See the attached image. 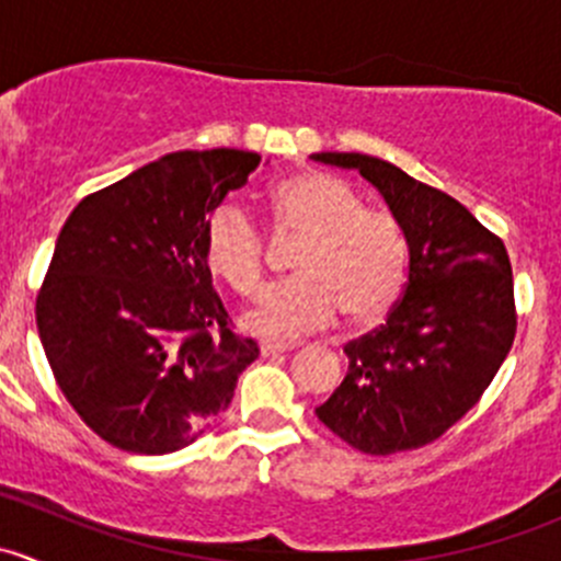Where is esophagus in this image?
<instances>
[{
    "label": "esophagus",
    "instance_id": "esophagus-1",
    "mask_svg": "<svg viewBox=\"0 0 561 561\" xmlns=\"http://www.w3.org/2000/svg\"><path fill=\"white\" fill-rule=\"evenodd\" d=\"M296 347L298 344L293 342H263L260 344V355H263V358H271V355H285Z\"/></svg>",
    "mask_w": 561,
    "mask_h": 561
}]
</instances>
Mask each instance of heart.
Returning <instances> with one entry per match:
<instances>
[{
    "instance_id": "heart-1",
    "label": "heart",
    "mask_w": 561,
    "mask_h": 561,
    "mask_svg": "<svg viewBox=\"0 0 561 561\" xmlns=\"http://www.w3.org/2000/svg\"><path fill=\"white\" fill-rule=\"evenodd\" d=\"M282 233L301 239L296 276L260 293L241 322L268 339L301 336L336 320L375 322L390 312L407 279V236L386 211L366 208L353 184L331 173H301L274 190ZM206 263L233 290L263 279V233L239 203L214 208L203 233Z\"/></svg>"
}]
</instances>
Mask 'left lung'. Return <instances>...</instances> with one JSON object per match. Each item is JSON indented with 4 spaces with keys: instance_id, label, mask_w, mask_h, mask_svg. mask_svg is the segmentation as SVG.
<instances>
[{
    "instance_id": "1",
    "label": "left lung",
    "mask_w": 561,
    "mask_h": 561,
    "mask_svg": "<svg viewBox=\"0 0 561 561\" xmlns=\"http://www.w3.org/2000/svg\"><path fill=\"white\" fill-rule=\"evenodd\" d=\"M382 195L410 252L404 296L386 325L344 347L350 369L317 407L336 437L369 456L421 448L461 421L516 336L505 244L461 203L369 154L320 151Z\"/></svg>"
}]
</instances>
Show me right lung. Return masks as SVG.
Listing matches in <instances>:
<instances>
[{
    "mask_svg": "<svg viewBox=\"0 0 561 561\" xmlns=\"http://www.w3.org/2000/svg\"><path fill=\"white\" fill-rule=\"evenodd\" d=\"M260 154L173 151L83 197L37 296V331L61 393L127 454L195 443L260 355L228 325L203 233Z\"/></svg>",
    "mask_w": 561,
    "mask_h": 561,
    "instance_id": "right-lung-1",
    "label": "right lung"
}]
</instances>
